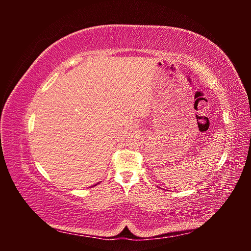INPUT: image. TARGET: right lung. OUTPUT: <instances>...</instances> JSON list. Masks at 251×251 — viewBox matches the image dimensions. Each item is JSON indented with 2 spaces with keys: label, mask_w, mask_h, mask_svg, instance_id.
Wrapping results in <instances>:
<instances>
[{
  "label": "right lung",
  "mask_w": 251,
  "mask_h": 251,
  "mask_svg": "<svg viewBox=\"0 0 251 251\" xmlns=\"http://www.w3.org/2000/svg\"><path fill=\"white\" fill-rule=\"evenodd\" d=\"M95 185H97V184H95ZM95 185H94V186H95Z\"/></svg>",
  "instance_id": "obj_1"
}]
</instances>
